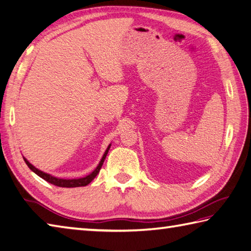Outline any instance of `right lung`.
<instances>
[{
    "label": "right lung",
    "mask_w": 251,
    "mask_h": 251,
    "mask_svg": "<svg viewBox=\"0 0 251 251\" xmlns=\"http://www.w3.org/2000/svg\"><path fill=\"white\" fill-rule=\"evenodd\" d=\"M110 147H111V145H110V146L108 147V149H106V150H105V152H104V154H103V156H102V158H101V161H100L99 165L97 166V168H96L92 174H89L88 176H86V177L79 178V179H59V178L52 177V176H50V175H49V174H46V173L41 172V170L35 168V167L33 166V165L30 164L28 161H26V159H25V157H24V159H25V164L28 165V167L32 170V172L35 173L37 176H40V177H41L42 179L46 180L47 182H50V183L54 184V185H57V186H60V188H76V186H85V185H87L88 183L92 182V181L95 179L96 176H97L98 173L100 172V168H101V166H102V164H103V162H104L106 154H108V152H109V150H110Z\"/></svg>",
    "instance_id": "obj_1"
}]
</instances>
